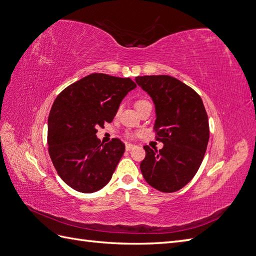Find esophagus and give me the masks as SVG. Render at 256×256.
<instances>
[{
  "label": "esophagus",
  "mask_w": 256,
  "mask_h": 256,
  "mask_svg": "<svg viewBox=\"0 0 256 256\" xmlns=\"http://www.w3.org/2000/svg\"><path fill=\"white\" fill-rule=\"evenodd\" d=\"M136 146L135 145H132V144H128H128H126V150H128V152H130V150H134V148H135Z\"/></svg>",
  "instance_id": "1"
}]
</instances>
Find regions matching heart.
I'll return each instance as SVG.
<instances>
[{
  "label": "heart",
  "mask_w": 256,
  "mask_h": 256,
  "mask_svg": "<svg viewBox=\"0 0 256 256\" xmlns=\"http://www.w3.org/2000/svg\"><path fill=\"white\" fill-rule=\"evenodd\" d=\"M145 102H147V101H145V100H138L135 102V106H136V108H138V106H140L142 104H145Z\"/></svg>",
  "instance_id": "heart-1"
}]
</instances>
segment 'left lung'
<instances>
[{
    "label": "left lung",
    "instance_id": "obj_1",
    "mask_svg": "<svg viewBox=\"0 0 256 256\" xmlns=\"http://www.w3.org/2000/svg\"><path fill=\"white\" fill-rule=\"evenodd\" d=\"M152 97L156 109L154 130L162 150L144 146L140 171L160 192L179 191L193 179L203 162L210 140L208 116L200 94L169 75L135 77Z\"/></svg>",
    "mask_w": 256,
    "mask_h": 256
}]
</instances>
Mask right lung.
I'll return each mask as SVG.
<instances>
[{
    "mask_svg": "<svg viewBox=\"0 0 256 256\" xmlns=\"http://www.w3.org/2000/svg\"><path fill=\"white\" fill-rule=\"evenodd\" d=\"M136 87L130 78L94 73L58 94L48 118V145L53 166L68 186L94 193L108 183L126 145H104L97 128L112 122L122 99Z\"/></svg>",
    "mask_w": 256,
    "mask_h": 256,
    "instance_id": "right-lung-1",
    "label": "right lung"
}]
</instances>
